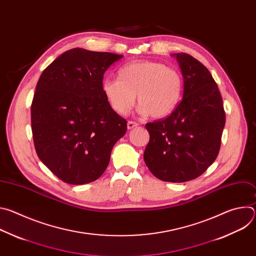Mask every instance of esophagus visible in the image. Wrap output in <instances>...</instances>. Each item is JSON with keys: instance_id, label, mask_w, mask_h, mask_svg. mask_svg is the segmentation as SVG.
Returning <instances> with one entry per match:
<instances>
[{"instance_id": "obj_1", "label": "esophagus", "mask_w": 256, "mask_h": 256, "mask_svg": "<svg viewBox=\"0 0 256 256\" xmlns=\"http://www.w3.org/2000/svg\"><path fill=\"white\" fill-rule=\"evenodd\" d=\"M138 126V124L136 122H132V120H128V130H132V128Z\"/></svg>"}]
</instances>
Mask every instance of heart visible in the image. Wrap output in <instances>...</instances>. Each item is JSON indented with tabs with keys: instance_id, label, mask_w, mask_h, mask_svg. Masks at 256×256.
<instances>
[{
	"instance_id": "heart-1",
	"label": "heart",
	"mask_w": 256,
	"mask_h": 256,
	"mask_svg": "<svg viewBox=\"0 0 256 256\" xmlns=\"http://www.w3.org/2000/svg\"><path fill=\"white\" fill-rule=\"evenodd\" d=\"M184 79L178 70L153 60H138L122 66L118 79L106 78L102 92L118 114H126L136 102L142 114L154 118L169 116L180 101Z\"/></svg>"
}]
</instances>
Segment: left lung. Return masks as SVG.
<instances>
[{
    "instance_id": "left-lung-1",
    "label": "left lung",
    "mask_w": 256,
    "mask_h": 256,
    "mask_svg": "<svg viewBox=\"0 0 256 256\" xmlns=\"http://www.w3.org/2000/svg\"><path fill=\"white\" fill-rule=\"evenodd\" d=\"M172 56L184 76V98L169 116L146 124L150 140L144 160L160 180L186 182L202 175L216 160L226 116L208 70L188 54Z\"/></svg>"
}]
</instances>
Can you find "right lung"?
<instances>
[{"label":"right lung","instance_id":"obj_1","mask_svg":"<svg viewBox=\"0 0 256 256\" xmlns=\"http://www.w3.org/2000/svg\"><path fill=\"white\" fill-rule=\"evenodd\" d=\"M124 56L72 48L44 72L31 104L35 151L68 184L98 179L108 166L126 120L102 92L105 70Z\"/></svg>","mask_w":256,"mask_h":256}]
</instances>
